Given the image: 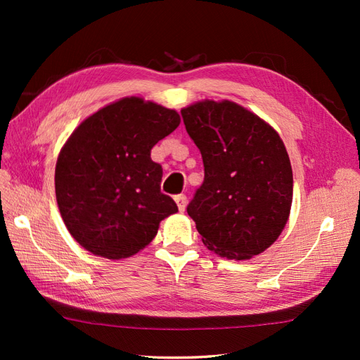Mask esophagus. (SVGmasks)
Segmentation results:
<instances>
[{
  "label": "esophagus",
  "mask_w": 360,
  "mask_h": 360,
  "mask_svg": "<svg viewBox=\"0 0 360 360\" xmlns=\"http://www.w3.org/2000/svg\"><path fill=\"white\" fill-rule=\"evenodd\" d=\"M174 201H176V204H178L179 212L186 210V207H187V196L186 195H176Z\"/></svg>",
  "instance_id": "1"
}]
</instances>
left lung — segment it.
<instances>
[{
  "label": "left lung",
  "mask_w": 360,
  "mask_h": 360,
  "mask_svg": "<svg viewBox=\"0 0 360 360\" xmlns=\"http://www.w3.org/2000/svg\"><path fill=\"white\" fill-rule=\"evenodd\" d=\"M181 114L204 162V182L187 205L202 243L231 259L262 254L285 229L292 204L285 143L231 101L196 102Z\"/></svg>",
  "instance_id": "8db88e82"
}]
</instances>
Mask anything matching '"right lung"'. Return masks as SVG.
I'll list each match as a JSON object with an SVG mask.
<instances>
[{
	"label": "right lung",
	"instance_id": "obj_1",
	"mask_svg": "<svg viewBox=\"0 0 360 360\" xmlns=\"http://www.w3.org/2000/svg\"><path fill=\"white\" fill-rule=\"evenodd\" d=\"M179 114L141 97L106 105L74 129L56 165V196L68 231L91 254L119 259L155 238L178 205L160 192L151 148Z\"/></svg>",
	"mask_w": 360,
	"mask_h": 360
}]
</instances>
